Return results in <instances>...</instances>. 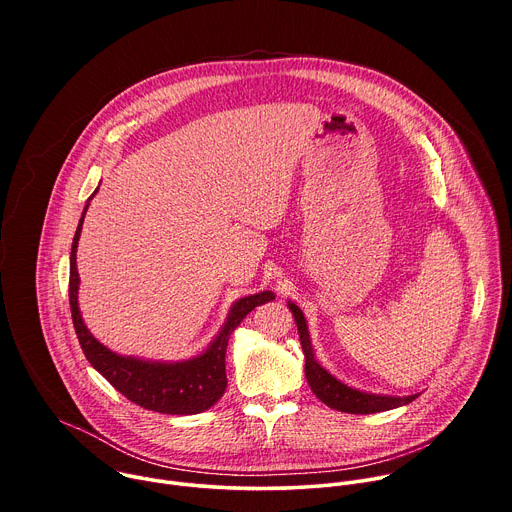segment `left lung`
Segmentation results:
<instances>
[{
	"label": "left lung",
	"mask_w": 512,
	"mask_h": 512,
	"mask_svg": "<svg viewBox=\"0 0 512 512\" xmlns=\"http://www.w3.org/2000/svg\"><path fill=\"white\" fill-rule=\"evenodd\" d=\"M287 308L294 314L296 326H298V334H300V342H302V350L306 356V379L310 389L314 391V395L326 403L328 407L336 409V411H344V413H360V415H369V413H379V411H389L401 405L411 403L417 395H405V397H395V395H377V393H369V391H360L354 387L344 385L342 381H338L334 375H330L322 364L316 360L314 348H312V340H310V330H308V322L304 318V312L294 304L287 302Z\"/></svg>",
	"instance_id": "obj_1"
}]
</instances>
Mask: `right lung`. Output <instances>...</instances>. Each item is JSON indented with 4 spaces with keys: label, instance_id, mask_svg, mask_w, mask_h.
<instances>
[{
    "label": "right lung",
    "instance_id": "obj_1",
    "mask_svg": "<svg viewBox=\"0 0 512 512\" xmlns=\"http://www.w3.org/2000/svg\"><path fill=\"white\" fill-rule=\"evenodd\" d=\"M99 190V188H97ZM85 204L83 216L79 221L75 239L70 249V279H68V298L70 314L75 324L81 348L91 362V367L99 371L121 395L131 403L168 415H194L210 409L227 389V371H225V354L229 346V336L243 322V318L261 304L275 300L271 291H259V294L239 298L212 342L200 354L186 360H150L139 356L117 354L105 344H101L91 330L85 326L79 308V285L81 277L77 271V247L83 231V221L89 208Z\"/></svg>",
    "mask_w": 512,
    "mask_h": 512
}]
</instances>
